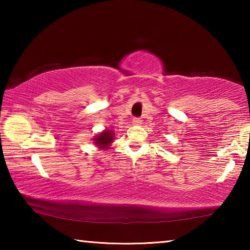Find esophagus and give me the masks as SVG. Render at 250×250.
<instances>
[{
  "label": "esophagus",
  "mask_w": 250,
  "mask_h": 250,
  "mask_svg": "<svg viewBox=\"0 0 250 250\" xmlns=\"http://www.w3.org/2000/svg\"><path fill=\"white\" fill-rule=\"evenodd\" d=\"M141 124H142V120H141V119H139V118H133L132 125H140Z\"/></svg>",
  "instance_id": "1"
}]
</instances>
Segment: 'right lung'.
Returning a JSON list of instances; mask_svg holds the SVG:
<instances>
[{
    "mask_svg": "<svg viewBox=\"0 0 250 250\" xmlns=\"http://www.w3.org/2000/svg\"><path fill=\"white\" fill-rule=\"evenodd\" d=\"M113 140H115V132L112 130L104 129L97 135H95L92 141L94 145L100 150H108L111 146Z\"/></svg>",
    "mask_w": 250,
    "mask_h": 250,
    "instance_id": "add662e5",
    "label": "right lung"
}]
</instances>
